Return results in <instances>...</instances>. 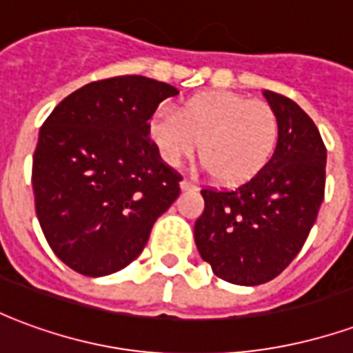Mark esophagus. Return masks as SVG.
Wrapping results in <instances>:
<instances>
[{"instance_id":"esophagus-1","label":"esophagus","mask_w":353,"mask_h":353,"mask_svg":"<svg viewBox=\"0 0 353 353\" xmlns=\"http://www.w3.org/2000/svg\"><path fill=\"white\" fill-rule=\"evenodd\" d=\"M196 187H199V185L192 183L189 179H183V181H181V189H183V191H194Z\"/></svg>"}]
</instances>
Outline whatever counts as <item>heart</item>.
<instances>
[{
  "label": "heart",
  "mask_w": 353,
  "mask_h": 353,
  "mask_svg": "<svg viewBox=\"0 0 353 353\" xmlns=\"http://www.w3.org/2000/svg\"><path fill=\"white\" fill-rule=\"evenodd\" d=\"M147 138L168 166L191 159L200 141V161L227 185L244 183L272 159L280 141V119L266 101L240 94L206 92L187 100L179 111L153 109Z\"/></svg>",
  "instance_id": "1"
}]
</instances>
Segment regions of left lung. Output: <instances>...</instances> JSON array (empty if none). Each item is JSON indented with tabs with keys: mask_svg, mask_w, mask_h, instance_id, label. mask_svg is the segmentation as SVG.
I'll return each instance as SVG.
<instances>
[{
	"mask_svg": "<svg viewBox=\"0 0 353 353\" xmlns=\"http://www.w3.org/2000/svg\"><path fill=\"white\" fill-rule=\"evenodd\" d=\"M280 119V141L257 176L234 189L204 187L194 242L215 276L238 285L274 280L303 250L325 196L327 149L310 117L263 90Z\"/></svg>",
	"mask_w": 353,
	"mask_h": 353,
	"instance_id": "obj_1",
	"label": "left lung"
}]
</instances>
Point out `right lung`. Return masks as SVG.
<instances>
[{
    "label": "right lung",
    "mask_w": 353,
    "mask_h": 353,
    "mask_svg": "<svg viewBox=\"0 0 353 353\" xmlns=\"http://www.w3.org/2000/svg\"><path fill=\"white\" fill-rule=\"evenodd\" d=\"M176 87L123 75L88 83L52 109L32 164L35 214L50 250L85 276H108L145 248L179 196V172L147 138Z\"/></svg>",
    "instance_id": "right-lung-1"
}]
</instances>
